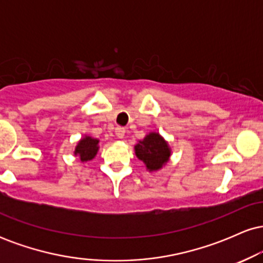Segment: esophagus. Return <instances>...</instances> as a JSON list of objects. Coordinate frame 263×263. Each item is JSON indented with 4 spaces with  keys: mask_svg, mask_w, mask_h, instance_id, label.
I'll return each instance as SVG.
<instances>
[{
    "mask_svg": "<svg viewBox=\"0 0 263 263\" xmlns=\"http://www.w3.org/2000/svg\"><path fill=\"white\" fill-rule=\"evenodd\" d=\"M115 132H116V136L120 138V140H122L123 137H125V134H126V129L123 127H117L115 129Z\"/></svg>",
    "mask_w": 263,
    "mask_h": 263,
    "instance_id": "obj_1",
    "label": "esophagus"
}]
</instances>
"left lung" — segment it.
<instances>
[{"label":"left lung","instance_id":"left-lung-1","mask_svg":"<svg viewBox=\"0 0 263 263\" xmlns=\"http://www.w3.org/2000/svg\"><path fill=\"white\" fill-rule=\"evenodd\" d=\"M135 153L138 159L146 165V170L153 172L161 171L170 162L172 149L168 142L158 132H148L143 140H140L135 146Z\"/></svg>","mask_w":263,"mask_h":263}]
</instances>
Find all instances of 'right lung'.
Segmentation results:
<instances>
[{"mask_svg": "<svg viewBox=\"0 0 263 263\" xmlns=\"http://www.w3.org/2000/svg\"><path fill=\"white\" fill-rule=\"evenodd\" d=\"M99 141L98 138H93L91 136L85 135L84 137H81V140L78 142L77 146H75L74 156L79 157L80 162H89L92 161L95 158V156L99 152Z\"/></svg>", "mask_w": 263, "mask_h": 263, "instance_id": "obj_1", "label": "right lung"}]
</instances>
